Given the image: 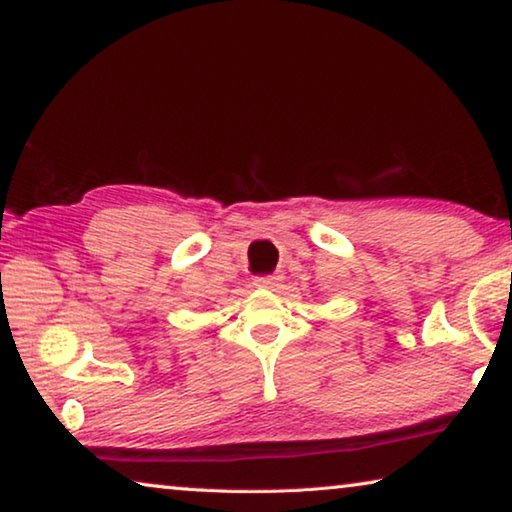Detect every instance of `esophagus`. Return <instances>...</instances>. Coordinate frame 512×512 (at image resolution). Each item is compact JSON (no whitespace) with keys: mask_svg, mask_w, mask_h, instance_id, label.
I'll return each mask as SVG.
<instances>
[{"mask_svg":"<svg viewBox=\"0 0 512 512\" xmlns=\"http://www.w3.org/2000/svg\"><path fill=\"white\" fill-rule=\"evenodd\" d=\"M280 282V275H259L255 277V287L259 289H273Z\"/></svg>","mask_w":512,"mask_h":512,"instance_id":"esophagus-1","label":"esophagus"}]
</instances>
